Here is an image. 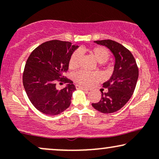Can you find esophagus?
<instances>
[{
    "instance_id": "esophagus-1",
    "label": "esophagus",
    "mask_w": 159,
    "mask_h": 159,
    "mask_svg": "<svg viewBox=\"0 0 159 159\" xmlns=\"http://www.w3.org/2000/svg\"><path fill=\"white\" fill-rule=\"evenodd\" d=\"M76 88L78 89V90H85V91H89L90 90H89L88 88H87V87H83V86H80V85H75Z\"/></svg>"
}]
</instances>
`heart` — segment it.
Instances as JSON below:
<instances>
[{"instance_id":"b5f03b06","label":"heart","mask_w":159,"mask_h":159,"mask_svg":"<svg viewBox=\"0 0 159 159\" xmlns=\"http://www.w3.org/2000/svg\"><path fill=\"white\" fill-rule=\"evenodd\" d=\"M91 54L93 56L98 63H104L107 61L109 57V53L105 48L96 47L91 50ZM81 54L79 52H75L69 60V66L71 69H75L78 66ZM99 75L97 73H89L85 71H79L74 75V79L80 84L88 86L93 84L95 81H97Z\"/></svg>"}]
</instances>
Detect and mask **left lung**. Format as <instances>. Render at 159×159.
I'll use <instances>...</instances> for the list:
<instances>
[{"instance_id":"1","label":"left lung","mask_w":159,"mask_h":159,"mask_svg":"<svg viewBox=\"0 0 159 159\" xmlns=\"http://www.w3.org/2000/svg\"><path fill=\"white\" fill-rule=\"evenodd\" d=\"M107 48L114 57V72L108 81L103 84L107 93L102 92L101 99L92 103L96 110L111 114L121 109L132 97L138 78V68L132 54L126 48L113 40L94 41Z\"/></svg>"}]
</instances>
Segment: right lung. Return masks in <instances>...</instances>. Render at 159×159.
<instances>
[{
	"mask_svg": "<svg viewBox=\"0 0 159 159\" xmlns=\"http://www.w3.org/2000/svg\"><path fill=\"white\" fill-rule=\"evenodd\" d=\"M77 45L69 42L51 40L36 48L29 56L23 73V85L34 107L46 115L61 114L69 107L76 90L73 82L63 78L69 69V60ZM68 83L57 90L56 81Z\"/></svg>",
	"mask_w": 159,
	"mask_h": 159,
	"instance_id": "add662e5",
	"label": "right lung"
}]
</instances>
